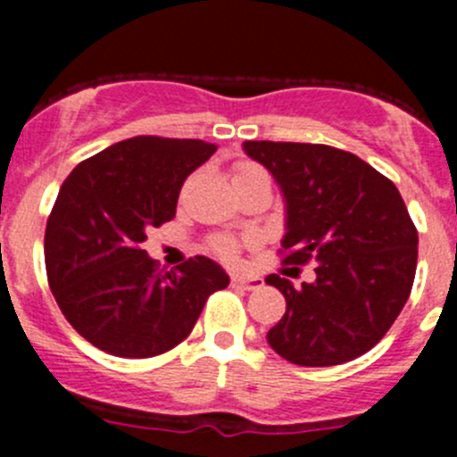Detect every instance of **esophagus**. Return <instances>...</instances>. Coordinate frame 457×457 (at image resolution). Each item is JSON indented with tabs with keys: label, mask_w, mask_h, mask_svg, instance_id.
I'll return each mask as SVG.
<instances>
[{
	"label": "esophagus",
	"mask_w": 457,
	"mask_h": 457,
	"mask_svg": "<svg viewBox=\"0 0 457 457\" xmlns=\"http://www.w3.org/2000/svg\"><path fill=\"white\" fill-rule=\"evenodd\" d=\"M232 287H241V289H247V292H252V289L262 287V278H245V276H234Z\"/></svg>",
	"instance_id": "esophagus-1"
}]
</instances>
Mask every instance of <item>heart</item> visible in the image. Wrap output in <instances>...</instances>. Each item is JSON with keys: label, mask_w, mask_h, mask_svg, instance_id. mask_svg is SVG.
<instances>
[{"label": "heart", "mask_w": 457, "mask_h": 457, "mask_svg": "<svg viewBox=\"0 0 457 457\" xmlns=\"http://www.w3.org/2000/svg\"><path fill=\"white\" fill-rule=\"evenodd\" d=\"M245 177H267V174H265V170L258 168V165H254V163H243V165H238L237 179H245ZM212 250L223 258V261L234 262L238 256V243L229 237H219L212 241Z\"/></svg>", "instance_id": "b5f03b06"}]
</instances>
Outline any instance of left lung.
I'll use <instances>...</instances> for the list:
<instances>
[{
  "label": "left lung",
  "instance_id": "left-lung-1",
  "mask_svg": "<svg viewBox=\"0 0 457 457\" xmlns=\"http://www.w3.org/2000/svg\"><path fill=\"white\" fill-rule=\"evenodd\" d=\"M287 205L283 262H314L294 287L270 274L287 303L267 343L301 367L343 365L389 331L411 294L418 229L398 187L352 152L322 143L245 141ZM298 271V267H292Z\"/></svg>",
  "mask_w": 457,
  "mask_h": 457
}]
</instances>
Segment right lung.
I'll return each instance as SVG.
<instances>
[{
    "label": "right lung",
    "instance_id": "right-lung-1",
    "mask_svg": "<svg viewBox=\"0 0 457 457\" xmlns=\"http://www.w3.org/2000/svg\"><path fill=\"white\" fill-rule=\"evenodd\" d=\"M216 152L199 139L132 137L81 161L46 223L48 285L66 320L101 352L152 358L190 336L229 276L205 256L170 271L141 250L177 214L183 181Z\"/></svg>",
    "mask_w": 457,
    "mask_h": 457
}]
</instances>
